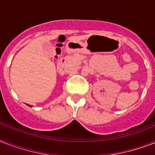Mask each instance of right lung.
I'll return each mask as SVG.
<instances>
[{
  "label": "right lung",
  "mask_w": 155,
  "mask_h": 155,
  "mask_svg": "<svg viewBox=\"0 0 155 155\" xmlns=\"http://www.w3.org/2000/svg\"><path fill=\"white\" fill-rule=\"evenodd\" d=\"M28 106H29V107H30V105H28Z\"/></svg>",
  "instance_id": "1"
}]
</instances>
